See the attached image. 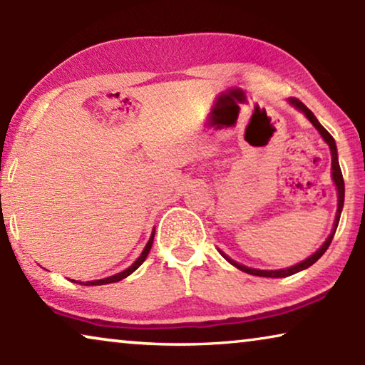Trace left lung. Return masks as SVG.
I'll return each instance as SVG.
<instances>
[{
    "label": "left lung",
    "instance_id": "obj_1",
    "mask_svg": "<svg viewBox=\"0 0 365 365\" xmlns=\"http://www.w3.org/2000/svg\"><path fill=\"white\" fill-rule=\"evenodd\" d=\"M289 101H290V103H292L294 106H297L299 110L304 111L305 116H307V118L310 120V123H312V125L315 126V128L319 130L320 135H322L324 140H325V142H327V145L330 147V153H332V178H334L335 187H337V193H339L337 215H335L334 230H332V233H330V235H329V239L324 242V245L320 247V249H319L317 252H315L314 255H310L307 260L300 262V264L290 267V269H284V270H257V269H249V267L240 265V264H237V262H233L232 259H228V257H227L225 254H222V252H220V254L223 255V259H225L227 262H230V264H232L233 267H237V269H239V270L247 272V274H250V275H257V277H274V279H277V277H289V275H292V274H297V272H300V270L307 269V267H310V265H314L315 262H317V260L320 259V257H322V255L325 254V250L329 249L330 242H332V239H334V233H335V230H337L339 220H341V212H342V207H344V192H346V188H344L342 172H341V167H339V160H337V147H335V142H334L332 135H330V133L327 132V130H325L324 126L319 123V120L315 118V115H314L312 111H310V110L307 108V106H305L299 98H290Z\"/></svg>",
    "mask_w": 365,
    "mask_h": 365
}]
</instances>
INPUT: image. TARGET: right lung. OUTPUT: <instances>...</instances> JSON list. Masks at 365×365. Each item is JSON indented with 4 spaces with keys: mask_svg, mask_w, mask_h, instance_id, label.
<instances>
[{
    "mask_svg": "<svg viewBox=\"0 0 365 365\" xmlns=\"http://www.w3.org/2000/svg\"><path fill=\"white\" fill-rule=\"evenodd\" d=\"M153 237H155V233H152V237H150L148 244H147V247H145V249H143L142 255L138 257L137 262H135V264H133L132 267H128V269H126V270L120 272V274H116V275H111V277H108V279H101V280H91V282H86L85 285H105V284H113V282H120L121 279H125V277H128L130 274H132V272L137 270L138 267L143 264L145 259H147L148 252H150V249H152V244H153ZM76 284H81V282H76Z\"/></svg>",
    "mask_w": 365,
    "mask_h": 365,
    "instance_id": "1",
    "label": "right lung"
}]
</instances>
